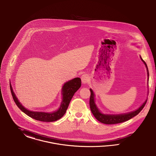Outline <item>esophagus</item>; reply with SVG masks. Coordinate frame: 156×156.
<instances>
[{
  "instance_id": "34e87169",
  "label": "esophagus",
  "mask_w": 156,
  "mask_h": 156,
  "mask_svg": "<svg viewBox=\"0 0 156 156\" xmlns=\"http://www.w3.org/2000/svg\"><path fill=\"white\" fill-rule=\"evenodd\" d=\"M81 81L84 84H86L88 81V76L87 74H83L81 76Z\"/></svg>"
}]
</instances>
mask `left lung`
<instances>
[{
	"label": "left lung",
	"instance_id": "obj_1",
	"mask_svg": "<svg viewBox=\"0 0 156 156\" xmlns=\"http://www.w3.org/2000/svg\"><path fill=\"white\" fill-rule=\"evenodd\" d=\"M141 60L144 62L147 69V74H148V76H149V72H148V69L146 63L144 62L143 59L141 58ZM90 92H91V95H90V107L91 111L92 112V113L93 114V115L94 116V117L96 118L97 120H98L99 122L105 123V124H107V125H112V124H116V123H122V122H124L125 121L129 120L133 117L135 116L136 115H137L144 108L147 100H145V101L143 103V105L139 108L137 110H136L135 111H133L130 113H128L126 114H122V115H105L101 113L98 109V108H97L96 104L94 103V95L93 93V91H92L91 89H90Z\"/></svg>",
	"mask_w": 156,
	"mask_h": 156
}]
</instances>
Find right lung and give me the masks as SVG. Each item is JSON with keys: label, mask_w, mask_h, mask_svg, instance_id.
Wrapping results in <instances>:
<instances>
[{"label": "right lung", "mask_w": 156, "mask_h": 156, "mask_svg": "<svg viewBox=\"0 0 156 156\" xmlns=\"http://www.w3.org/2000/svg\"><path fill=\"white\" fill-rule=\"evenodd\" d=\"M81 85V80L80 78H75L69 81H68L63 85L62 87L63 99L60 107L58 110L52 113H45L39 112H32L27 110L19 102L18 98L14 94L12 86L11 85L10 88L13 99L16 106L21 109L27 115L41 122H54L60 119L66 113L68 108L69 103L72 99L75 93L80 88Z\"/></svg>", "instance_id": "obj_1"}]
</instances>
